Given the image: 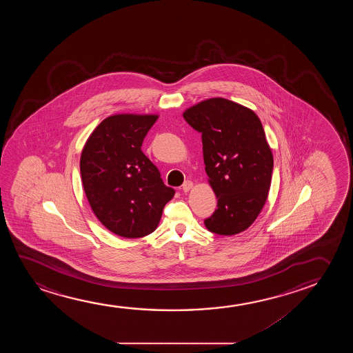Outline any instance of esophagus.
I'll list each match as a JSON object with an SVG mask.
<instances>
[{"instance_id": "34e87169", "label": "esophagus", "mask_w": 353, "mask_h": 353, "mask_svg": "<svg viewBox=\"0 0 353 353\" xmlns=\"http://www.w3.org/2000/svg\"><path fill=\"white\" fill-rule=\"evenodd\" d=\"M193 182H190V181H185L183 185H182V189H183V192H189L190 189L193 188Z\"/></svg>"}]
</instances>
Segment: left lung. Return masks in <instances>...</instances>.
Returning a JSON list of instances; mask_svg holds the SVG:
<instances>
[{
	"instance_id": "8db88e82",
	"label": "left lung",
	"mask_w": 353,
	"mask_h": 353,
	"mask_svg": "<svg viewBox=\"0 0 353 353\" xmlns=\"http://www.w3.org/2000/svg\"><path fill=\"white\" fill-rule=\"evenodd\" d=\"M183 118L201 132L205 170L217 196V210L205 227L218 235L245 232L265 205L274 168L261 119L223 97L189 107Z\"/></svg>"
}]
</instances>
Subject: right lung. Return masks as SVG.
<instances>
[{"mask_svg": "<svg viewBox=\"0 0 353 353\" xmlns=\"http://www.w3.org/2000/svg\"><path fill=\"white\" fill-rule=\"evenodd\" d=\"M158 114L107 117L88 137L81 176L88 201L110 232L136 239L154 232L163 208L174 198L141 145Z\"/></svg>", "mask_w": 353, "mask_h": 353, "instance_id": "obj_1", "label": "right lung"}]
</instances>
